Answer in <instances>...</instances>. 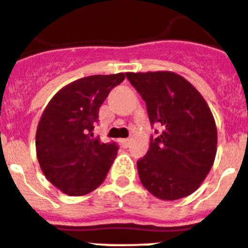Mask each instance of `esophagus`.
Wrapping results in <instances>:
<instances>
[{"label":"esophagus","mask_w":248,"mask_h":248,"mask_svg":"<svg viewBox=\"0 0 248 248\" xmlns=\"http://www.w3.org/2000/svg\"><path fill=\"white\" fill-rule=\"evenodd\" d=\"M120 143H122V146L123 147H129V145H130V140H129V139H122V140H120Z\"/></svg>","instance_id":"esophagus-1"}]
</instances>
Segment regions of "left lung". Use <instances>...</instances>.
Listing matches in <instances>:
<instances>
[{"mask_svg": "<svg viewBox=\"0 0 248 248\" xmlns=\"http://www.w3.org/2000/svg\"><path fill=\"white\" fill-rule=\"evenodd\" d=\"M126 79L146 102L151 125L147 155L138 161L142 185L166 201L197 190L213 166L217 126L201 93L171 72L126 73Z\"/></svg>", "mask_w": 248, "mask_h": 248, "instance_id": "1", "label": "left lung"}]
</instances>
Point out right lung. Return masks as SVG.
I'll list each match as a JSON object with an SVG mask.
<instances>
[{
  "label": "right lung",
  "instance_id": "add662e5",
  "mask_svg": "<svg viewBox=\"0 0 248 248\" xmlns=\"http://www.w3.org/2000/svg\"><path fill=\"white\" fill-rule=\"evenodd\" d=\"M123 73L78 79L58 91L45 108L36 131V155L42 173L69 196L97 188L107 176L118 145L93 136L100 107Z\"/></svg>",
  "mask_w": 248,
  "mask_h": 248
}]
</instances>
